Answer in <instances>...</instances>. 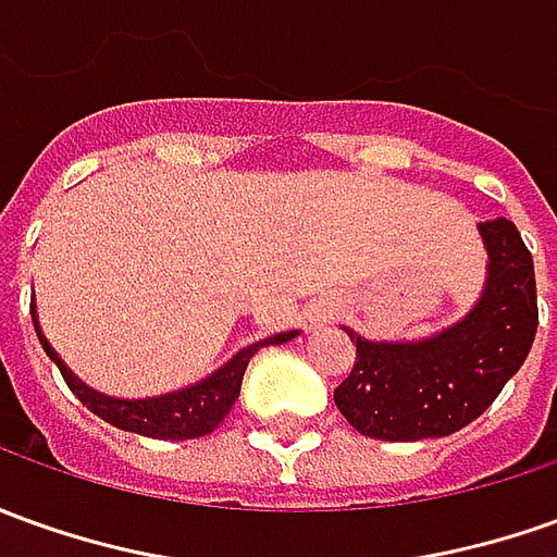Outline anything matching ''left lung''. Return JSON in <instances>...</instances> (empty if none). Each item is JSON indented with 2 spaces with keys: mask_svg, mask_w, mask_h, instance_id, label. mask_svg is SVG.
Listing matches in <instances>:
<instances>
[{
  "mask_svg": "<svg viewBox=\"0 0 557 557\" xmlns=\"http://www.w3.org/2000/svg\"><path fill=\"white\" fill-rule=\"evenodd\" d=\"M488 282L479 302L443 333L421 343H370L348 330L355 367L333 400L363 436L416 443L467 428L519 373L534 345V257L512 221L479 224Z\"/></svg>",
  "mask_w": 557,
  "mask_h": 557,
  "instance_id": "8db88e82",
  "label": "left lung"
}]
</instances>
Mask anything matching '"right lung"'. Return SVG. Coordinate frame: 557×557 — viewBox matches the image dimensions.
Masks as SVG:
<instances>
[{
    "label": "right lung",
    "mask_w": 557,
    "mask_h": 557,
    "mask_svg": "<svg viewBox=\"0 0 557 557\" xmlns=\"http://www.w3.org/2000/svg\"><path fill=\"white\" fill-rule=\"evenodd\" d=\"M33 324H36L41 348L60 367V373L66 379L72 394L94 416L109 421L114 428H121V431L141 433V436H151V440H197V436L212 433L227 418L233 403L239 397L242 375H245L248 360L255 358L257 348H263V345H282L297 336V330H287V333H275L270 339H260V343L248 345V348H242L239 355H233L218 373L202 379L197 385H190V388L160 394V397H145V400H117V397H106L99 391L87 388L81 379H75V373L60 360V355L53 351L51 343L45 339V333L38 327L36 302H33Z\"/></svg>",
    "instance_id": "right-lung-1"
}]
</instances>
